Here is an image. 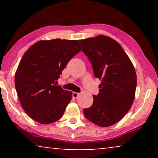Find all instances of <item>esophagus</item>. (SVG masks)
I'll use <instances>...</instances> for the list:
<instances>
[{"label": "esophagus", "mask_w": 158, "mask_h": 158, "mask_svg": "<svg viewBox=\"0 0 158 158\" xmlns=\"http://www.w3.org/2000/svg\"><path fill=\"white\" fill-rule=\"evenodd\" d=\"M79 95V93H76V92H73V97L74 99H77L78 98V96Z\"/></svg>", "instance_id": "1"}]
</instances>
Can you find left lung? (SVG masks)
<instances>
[{"label":"left lung","mask_w":158,"mask_h":158,"mask_svg":"<svg viewBox=\"0 0 158 158\" xmlns=\"http://www.w3.org/2000/svg\"><path fill=\"white\" fill-rule=\"evenodd\" d=\"M92 64L96 78L102 80L93 103L84 109L85 117L100 127L121 120L130 110L137 87L135 69L121 45L111 37L98 35L79 40Z\"/></svg>","instance_id":"1"}]
</instances>
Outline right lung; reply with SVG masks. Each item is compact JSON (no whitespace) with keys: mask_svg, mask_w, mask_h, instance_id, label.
<instances>
[{"mask_svg":"<svg viewBox=\"0 0 158 158\" xmlns=\"http://www.w3.org/2000/svg\"><path fill=\"white\" fill-rule=\"evenodd\" d=\"M81 50L77 40H40L26 51L15 73V84L23 110L41 124L63 116L72 92L57 85L62 70Z\"/></svg>","mask_w":158,"mask_h":158,"instance_id":"right-lung-1","label":"right lung"}]
</instances>
